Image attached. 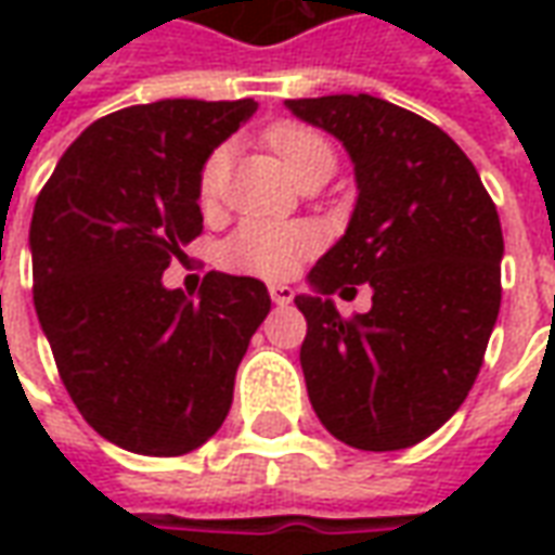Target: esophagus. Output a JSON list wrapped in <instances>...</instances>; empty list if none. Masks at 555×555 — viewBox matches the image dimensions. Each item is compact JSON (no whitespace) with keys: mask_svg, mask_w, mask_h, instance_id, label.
Returning a JSON list of instances; mask_svg holds the SVG:
<instances>
[{"mask_svg":"<svg viewBox=\"0 0 555 555\" xmlns=\"http://www.w3.org/2000/svg\"><path fill=\"white\" fill-rule=\"evenodd\" d=\"M270 300L276 306H288L294 300V288L291 285H270Z\"/></svg>","mask_w":555,"mask_h":555,"instance_id":"esophagus-1","label":"esophagus"}]
</instances>
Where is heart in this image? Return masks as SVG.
<instances>
[{
  "mask_svg": "<svg viewBox=\"0 0 555 555\" xmlns=\"http://www.w3.org/2000/svg\"><path fill=\"white\" fill-rule=\"evenodd\" d=\"M267 145L282 159L294 181L300 183L306 175L318 169H333V147L326 139L302 125H276L267 133ZM229 175V147L210 151V157L198 175V198L202 205H214L222 193ZM318 249V234L300 222H267L249 219L222 243V264L234 273L258 279H285Z\"/></svg>",
  "mask_w": 555,
  "mask_h": 555,
  "instance_id": "heart-1",
  "label": "heart"
}]
</instances>
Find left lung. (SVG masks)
I'll return each mask as SVG.
<instances>
[{"label":"left lung","instance_id":"8db88e82","mask_svg":"<svg viewBox=\"0 0 555 555\" xmlns=\"http://www.w3.org/2000/svg\"><path fill=\"white\" fill-rule=\"evenodd\" d=\"M336 137L357 205L341 241L309 273L302 377L336 440L396 452L440 428L476 384L502 300V225L476 166L449 133L372 94L285 101ZM373 288L341 319L328 294Z\"/></svg>","mask_w":555,"mask_h":555}]
</instances>
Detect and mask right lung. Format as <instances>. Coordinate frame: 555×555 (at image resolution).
<instances>
[{
    "label": "right lung",
    "mask_w": 555,
    "mask_h": 555,
    "mask_svg": "<svg viewBox=\"0 0 555 555\" xmlns=\"http://www.w3.org/2000/svg\"><path fill=\"white\" fill-rule=\"evenodd\" d=\"M258 109L142 103L67 147L29 229L35 312L67 396L127 452L175 457L225 422L234 374L270 312L264 282L210 270L190 300L163 270L202 234L198 175Z\"/></svg>",
    "instance_id": "1"
}]
</instances>
